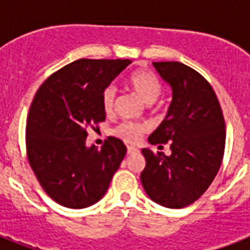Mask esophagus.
<instances>
[{
    "label": "esophagus",
    "mask_w": 250,
    "mask_h": 250,
    "mask_svg": "<svg viewBox=\"0 0 250 250\" xmlns=\"http://www.w3.org/2000/svg\"><path fill=\"white\" fill-rule=\"evenodd\" d=\"M139 152H140V150H139L137 148H135V146H128V148H127V153H128V154H133V153H139Z\"/></svg>",
    "instance_id": "esophagus-1"
}]
</instances>
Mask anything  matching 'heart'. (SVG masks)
<instances>
[{"label": "heart", "mask_w": 250, "mask_h": 250, "mask_svg": "<svg viewBox=\"0 0 250 250\" xmlns=\"http://www.w3.org/2000/svg\"><path fill=\"white\" fill-rule=\"evenodd\" d=\"M128 84L133 89V92L146 105H152L153 102L158 100V97L162 93V84H161L160 79L148 70H137V71L132 72L129 76ZM101 101L102 107L106 113H113L115 102H117L115 86L110 85L104 90ZM145 129H146V127L143 125H137V123H132V122H125L114 129V133L127 143H136L140 139L141 135L145 132Z\"/></svg>", "instance_id": "b5f03b06"}]
</instances>
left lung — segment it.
<instances>
[{"mask_svg":"<svg viewBox=\"0 0 250 250\" xmlns=\"http://www.w3.org/2000/svg\"><path fill=\"white\" fill-rule=\"evenodd\" d=\"M171 86L167 115L149 136L152 145L170 141L171 154L144 148L146 165L140 175L153 201L182 209L204 194L218 174L226 144V125L221 105L208 80L180 62H153Z\"/></svg>","mask_w":250,"mask_h":250,"instance_id":"left-lung-1","label":"left lung"}]
</instances>
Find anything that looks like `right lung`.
Here are the masks:
<instances>
[{"label": "right lung", "instance_id": "right-lung-1", "mask_svg": "<svg viewBox=\"0 0 250 250\" xmlns=\"http://www.w3.org/2000/svg\"><path fill=\"white\" fill-rule=\"evenodd\" d=\"M129 60H78L45 80L29 107L25 146L42 189L60 205L83 209L100 201L127 152L109 137L86 146V128L105 121L102 93Z\"/></svg>", "mask_w": 250, "mask_h": 250}]
</instances>
